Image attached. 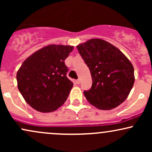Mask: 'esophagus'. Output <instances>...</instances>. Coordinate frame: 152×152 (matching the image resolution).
I'll list each match as a JSON object with an SVG mask.
<instances>
[{
    "label": "esophagus",
    "mask_w": 152,
    "mask_h": 152,
    "mask_svg": "<svg viewBox=\"0 0 152 152\" xmlns=\"http://www.w3.org/2000/svg\"><path fill=\"white\" fill-rule=\"evenodd\" d=\"M75 83H76V84H79V83H80V80L79 79L76 80V81H75Z\"/></svg>",
    "instance_id": "obj_1"
}]
</instances>
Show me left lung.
Here are the masks:
<instances>
[{
  "label": "left lung",
  "mask_w": 152,
  "mask_h": 152,
  "mask_svg": "<svg viewBox=\"0 0 152 152\" xmlns=\"http://www.w3.org/2000/svg\"><path fill=\"white\" fill-rule=\"evenodd\" d=\"M77 48L92 78L91 88L83 91L86 99L99 109L117 107L133 87L132 63L116 47L99 38L88 40L78 45Z\"/></svg>",
  "instance_id": "left-lung-1"
}]
</instances>
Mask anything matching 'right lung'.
Masks as SVG:
<instances>
[{
  "label": "right lung",
  "mask_w": 152,
  "mask_h": 152,
  "mask_svg": "<svg viewBox=\"0 0 152 152\" xmlns=\"http://www.w3.org/2000/svg\"><path fill=\"white\" fill-rule=\"evenodd\" d=\"M74 46L51 44L37 50L17 72L19 91L28 105L43 113L52 112L67 99L74 83L66 77L64 61Z\"/></svg>",
  "instance_id": "1"
}]
</instances>
